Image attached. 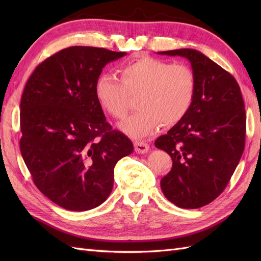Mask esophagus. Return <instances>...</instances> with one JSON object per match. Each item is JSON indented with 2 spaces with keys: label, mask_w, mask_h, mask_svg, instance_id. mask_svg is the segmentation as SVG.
Returning <instances> with one entry per match:
<instances>
[{
  "label": "esophagus",
  "mask_w": 261,
  "mask_h": 261,
  "mask_svg": "<svg viewBox=\"0 0 261 261\" xmlns=\"http://www.w3.org/2000/svg\"><path fill=\"white\" fill-rule=\"evenodd\" d=\"M135 150L138 153H146L149 150V145L143 141L136 140L135 141Z\"/></svg>",
  "instance_id": "obj_1"
}]
</instances>
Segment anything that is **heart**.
<instances>
[{
  "instance_id": "heart-1",
  "label": "heart",
  "mask_w": 261,
  "mask_h": 261,
  "mask_svg": "<svg viewBox=\"0 0 261 261\" xmlns=\"http://www.w3.org/2000/svg\"><path fill=\"white\" fill-rule=\"evenodd\" d=\"M120 80L102 74L95 82V96L104 111L123 118L131 96L139 110L120 123V129L134 138L150 135L158 126L175 124L184 118L195 95L196 81L186 65L170 64L152 57H141L119 69Z\"/></svg>"
}]
</instances>
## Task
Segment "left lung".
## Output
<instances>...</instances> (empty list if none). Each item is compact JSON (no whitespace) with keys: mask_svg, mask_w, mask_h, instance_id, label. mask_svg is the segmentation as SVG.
I'll return each mask as SVG.
<instances>
[{"mask_svg":"<svg viewBox=\"0 0 261 261\" xmlns=\"http://www.w3.org/2000/svg\"><path fill=\"white\" fill-rule=\"evenodd\" d=\"M158 54L188 59L196 81L188 112L154 141L173 160L160 187L176 206L198 208L224 191L240 162L245 103L234 77L201 51L185 48Z\"/></svg>","mask_w":261,"mask_h":261,"instance_id":"obj_1","label":"left lung"}]
</instances>
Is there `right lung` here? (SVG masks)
Here are the masks:
<instances>
[{
	"label": "right lung",
	"mask_w": 261,
	"mask_h": 261,
	"mask_svg": "<svg viewBox=\"0 0 261 261\" xmlns=\"http://www.w3.org/2000/svg\"><path fill=\"white\" fill-rule=\"evenodd\" d=\"M126 53L74 46L42 62L28 80L20 104V150L33 182L69 211L101 205L113 188L114 167L134 151L112 130L95 96L104 66Z\"/></svg>",
	"instance_id": "right-lung-1"
}]
</instances>
